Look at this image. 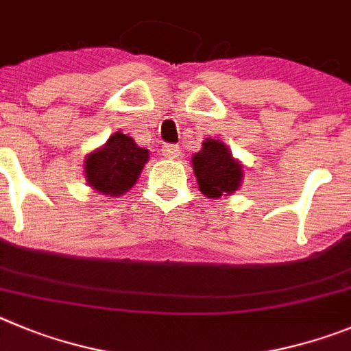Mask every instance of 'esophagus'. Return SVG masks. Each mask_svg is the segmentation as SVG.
<instances>
[{
	"mask_svg": "<svg viewBox=\"0 0 351 351\" xmlns=\"http://www.w3.org/2000/svg\"><path fill=\"white\" fill-rule=\"evenodd\" d=\"M162 156L166 159H176L180 156V148L176 145H162Z\"/></svg>",
	"mask_w": 351,
	"mask_h": 351,
	"instance_id": "34e87169",
	"label": "esophagus"
}]
</instances>
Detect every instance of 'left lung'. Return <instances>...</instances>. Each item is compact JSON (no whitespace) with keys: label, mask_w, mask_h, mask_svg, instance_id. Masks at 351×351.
<instances>
[{"label":"left lung","mask_w":351,"mask_h":351,"mask_svg":"<svg viewBox=\"0 0 351 351\" xmlns=\"http://www.w3.org/2000/svg\"><path fill=\"white\" fill-rule=\"evenodd\" d=\"M192 169L199 191L206 197L232 195L243 182V164L232 157L223 141L206 138L199 152L192 156Z\"/></svg>","instance_id":"1"}]
</instances>
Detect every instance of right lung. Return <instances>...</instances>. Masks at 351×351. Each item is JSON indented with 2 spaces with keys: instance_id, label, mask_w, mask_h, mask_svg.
Wrapping results in <instances>:
<instances>
[{
  "instance_id": "add662e5",
  "label": "right lung",
  "mask_w": 351,
  "mask_h": 351,
  "mask_svg": "<svg viewBox=\"0 0 351 351\" xmlns=\"http://www.w3.org/2000/svg\"><path fill=\"white\" fill-rule=\"evenodd\" d=\"M148 159L147 148L138 147L131 136L117 131L103 147L85 156L84 178L94 192L119 197L134 187Z\"/></svg>"
}]
</instances>
